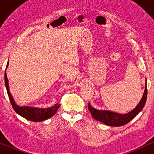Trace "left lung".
Masks as SVG:
<instances>
[{
    "label": "left lung",
    "instance_id": "1",
    "mask_svg": "<svg viewBox=\"0 0 154 154\" xmlns=\"http://www.w3.org/2000/svg\"><path fill=\"white\" fill-rule=\"evenodd\" d=\"M147 81H146V87H145L144 94H143L142 99L135 108L129 113L125 114L116 113V112L110 111L105 110H97L93 108L90 105L88 104V108L90 111L91 116L94 119L99 121L102 123L106 124L111 127H121L129 123L131 120H132L141 110L146 104L147 99Z\"/></svg>",
    "mask_w": 154,
    "mask_h": 154
}]
</instances>
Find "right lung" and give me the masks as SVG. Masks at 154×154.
Returning <instances> with one entry per match:
<instances>
[{
    "mask_svg": "<svg viewBox=\"0 0 154 154\" xmlns=\"http://www.w3.org/2000/svg\"><path fill=\"white\" fill-rule=\"evenodd\" d=\"M8 65V62L7 65H6V68H7ZM5 84H6V90H7L8 97H9L10 102H11L14 110H15L17 113H18L19 115L21 116L23 118L27 119V120L35 122H43V121H45L52 117L60 108V104H55L54 106H51L48 108H33V107L17 105L14 100V98L11 96V93H10L8 81L6 72H5Z\"/></svg>",
    "mask_w": 154,
    "mask_h": 154,
    "instance_id": "right-lung-1",
    "label": "right lung"
}]
</instances>
